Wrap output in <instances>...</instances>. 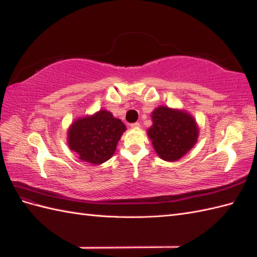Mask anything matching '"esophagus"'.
I'll use <instances>...</instances> for the list:
<instances>
[{"label":"esophagus","instance_id":"esophagus-1","mask_svg":"<svg viewBox=\"0 0 257 257\" xmlns=\"http://www.w3.org/2000/svg\"><path fill=\"white\" fill-rule=\"evenodd\" d=\"M131 127H132V128H139L140 127V123L139 122L132 123V124H131Z\"/></svg>","mask_w":257,"mask_h":257}]
</instances>
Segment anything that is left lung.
<instances>
[{"mask_svg":"<svg viewBox=\"0 0 257 257\" xmlns=\"http://www.w3.org/2000/svg\"><path fill=\"white\" fill-rule=\"evenodd\" d=\"M152 119L153 125L147 130L148 138L164 161H178L197 143L198 125L188 112L158 106L153 111Z\"/></svg>","mask_w":257,"mask_h":257,"instance_id":"left-lung-1","label":"left lung"}]
</instances>
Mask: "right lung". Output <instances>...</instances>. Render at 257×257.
Masks as SVG:
<instances>
[{
	"label": "right lung",
	"mask_w": 257,
	"mask_h": 257,
	"mask_svg": "<svg viewBox=\"0 0 257 257\" xmlns=\"http://www.w3.org/2000/svg\"><path fill=\"white\" fill-rule=\"evenodd\" d=\"M126 130L119 118L106 110L91 116L77 118L68 131V145L78 154L79 159L100 165L110 159L117 142Z\"/></svg>",
	"instance_id": "right-lung-1"
}]
</instances>
